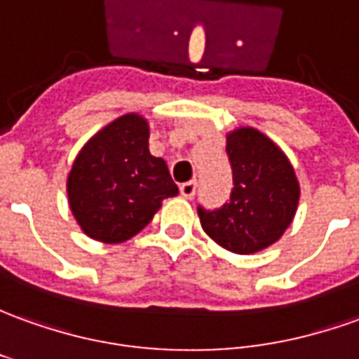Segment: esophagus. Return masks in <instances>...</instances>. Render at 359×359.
Here are the masks:
<instances>
[{
	"label": "esophagus",
	"mask_w": 359,
	"mask_h": 359,
	"mask_svg": "<svg viewBox=\"0 0 359 359\" xmlns=\"http://www.w3.org/2000/svg\"><path fill=\"white\" fill-rule=\"evenodd\" d=\"M195 189H197V182L195 180H189V182L180 185V194L184 195L185 199H191L195 195Z\"/></svg>",
	"instance_id": "esophagus-1"
}]
</instances>
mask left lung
Instances as JSON below:
<instances>
[{"label":"left lung","mask_w":359,"mask_h":359,"mask_svg":"<svg viewBox=\"0 0 359 359\" xmlns=\"http://www.w3.org/2000/svg\"><path fill=\"white\" fill-rule=\"evenodd\" d=\"M232 191L221 209L197 207L203 231L234 254H254L285 232L299 203V182L287 156L250 127L226 137Z\"/></svg>","instance_id":"1"}]
</instances>
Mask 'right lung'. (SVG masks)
I'll list each match as a JSON object with an SVG mask.
<instances>
[{"mask_svg": "<svg viewBox=\"0 0 359 359\" xmlns=\"http://www.w3.org/2000/svg\"><path fill=\"white\" fill-rule=\"evenodd\" d=\"M147 118H115L81 148L68 175V201L81 231L93 241L118 244L133 238L177 195L162 158L148 150Z\"/></svg>", "mask_w": 359, "mask_h": 359, "instance_id": "obj_1", "label": "right lung"}]
</instances>
